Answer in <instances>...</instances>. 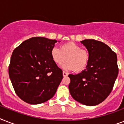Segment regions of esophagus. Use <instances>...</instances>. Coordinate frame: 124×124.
<instances>
[{
	"label": "esophagus",
	"instance_id": "obj_1",
	"mask_svg": "<svg viewBox=\"0 0 124 124\" xmlns=\"http://www.w3.org/2000/svg\"><path fill=\"white\" fill-rule=\"evenodd\" d=\"M62 74H63V76H64V77H67V76L68 75V73H66V71L62 72Z\"/></svg>",
	"mask_w": 124,
	"mask_h": 124
}]
</instances>
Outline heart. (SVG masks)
Here are the masks:
<instances>
[{"mask_svg": "<svg viewBox=\"0 0 124 124\" xmlns=\"http://www.w3.org/2000/svg\"><path fill=\"white\" fill-rule=\"evenodd\" d=\"M51 56L53 62L61 65L68 61L62 68L66 70L81 72L86 69L89 60V54L86 49H82L80 46L75 42H68L62 44L60 48L54 47L51 50Z\"/></svg>", "mask_w": 124, "mask_h": 124, "instance_id": "1", "label": "heart"}]
</instances>
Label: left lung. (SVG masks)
<instances>
[{
	"label": "left lung",
	"mask_w": 124,
	"mask_h": 124,
	"mask_svg": "<svg viewBox=\"0 0 124 124\" xmlns=\"http://www.w3.org/2000/svg\"><path fill=\"white\" fill-rule=\"evenodd\" d=\"M81 43L89 54L88 66L80 73L68 75L71 80L69 89L76 101L94 106L106 100L111 92L118 73L117 56L102 42L85 39Z\"/></svg>",
	"instance_id": "8db88e82"
}]
</instances>
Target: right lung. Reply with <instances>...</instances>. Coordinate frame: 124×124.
<instances>
[{"mask_svg":"<svg viewBox=\"0 0 124 124\" xmlns=\"http://www.w3.org/2000/svg\"><path fill=\"white\" fill-rule=\"evenodd\" d=\"M56 40L33 37L15 49L9 76L16 94L30 104H39L54 96L63 78L62 71L51 56Z\"/></svg>","mask_w":124,"mask_h":124,"instance_id":"add662e5","label":"right lung"}]
</instances>
